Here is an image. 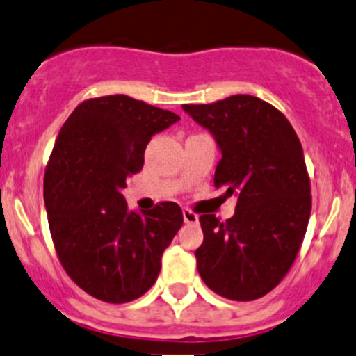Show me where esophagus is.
Listing matches in <instances>:
<instances>
[{"label": "esophagus", "instance_id": "obj_1", "mask_svg": "<svg viewBox=\"0 0 356 356\" xmlns=\"http://www.w3.org/2000/svg\"><path fill=\"white\" fill-rule=\"evenodd\" d=\"M182 217H184L186 224H198V213H195L193 210L184 209L182 210Z\"/></svg>", "mask_w": 356, "mask_h": 356}]
</instances>
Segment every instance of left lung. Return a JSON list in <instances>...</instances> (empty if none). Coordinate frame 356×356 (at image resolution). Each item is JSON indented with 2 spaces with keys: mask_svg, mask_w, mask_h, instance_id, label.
Segmentation results:
<instances>
[{
  "mask_svg": "<svg viewBox=\"0 0 356 356\" xmlns=\"http://www.w3.org/2000/svg\"><path fill=\"white\" fill-rule=\"evenodd\" d=\"M182 109L212 134L222 154L216 188L236 196L226 222L213 213L200 216L198 273L216 294L254 301L287 275L308 227L312 188L302 146L289 120L252 95Z\"/></svg>",
  "mask_w": 356,
  "mask_h": 356,
  "instance_id": "1",
  "label": "left lung"
}]
</instances>
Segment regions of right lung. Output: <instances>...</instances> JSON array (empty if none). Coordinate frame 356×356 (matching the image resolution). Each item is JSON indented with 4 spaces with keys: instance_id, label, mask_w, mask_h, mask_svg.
<instances>
[{
    "instance_id": "add662e5",
    "label": "right lung",
    "mask_w": 356,
    "mask_h": 356,
    "mask_svg": "<svg viewBox=\"0 0 356 356\" xmlns=\"http://www.w3.org/2000/svg\"><path fill=\"white\" fill-rule=\"evenodd\" d=\"M179 120L129 95H106L81 102L58 132L44 170L48 226L65 273L92 298L130 302L160 275L184 222L181 207L136 212L122 189L143 168L151 137Z\"/></svg>"
}]
</instances>
